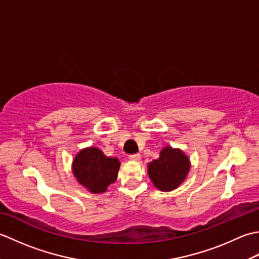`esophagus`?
Instances as JSON below:
<instances>
[{
    "instance_id": "1",
    "label": "esophagus",
    "mask_w": 259,
    "mask_h": 259,
    "mask_svg": "<svg viewBox=\"0 0 259 259\" xmlns=\"http://www.w3.org/2000/svg\"><path fill=\"white\" fill-rule=\"evenodd\" d=\"M129 159H130V160H133V161H140L141 156L139 155V153H136V155L129 156Z\"/></svg>"
}]
</instances>
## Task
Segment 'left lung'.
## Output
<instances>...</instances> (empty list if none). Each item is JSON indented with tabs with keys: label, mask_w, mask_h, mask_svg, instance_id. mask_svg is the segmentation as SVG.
Listing matches in <instances>:
<instances>
[{
	"label": "left lung",
	"mask_w": 259,
	"mask_h": 259,
	"mask_svg": "<svg viewBox=\"0 0 259 259\" xmlns=\"http://www.w3.org/2000/svg\"><path fill=\"white\" fill-rule=\"evenodd\" d=\"M190 167L189 157L183 150L166 146L159 153L158 159L147 164V171L157 189L171 191L186 180Z\"/></svg>",
	"instance_id": "8db88e82"
}]
</instances>
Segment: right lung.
I'll list each match as a JSON object with an SVG mask.
<instances>
[{
  "label": "right lung",
  "instance_id": "right-lung-1",
  "mask_svg": "<svg viewBox=\"0 0 259 259\" xmlns=\"http://www.w3.org/2000/svg\"><path fill=\"white\" fill-rule=\"evenodd\" d=\"M120 161L107 157L97 147H87L76 153L72 172L76 181L92 194H103L118 178Z\"/></svg>",
  "mask_w": 259,
  "mask_h": 259
}]
</instances>
